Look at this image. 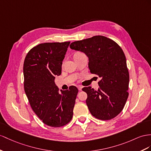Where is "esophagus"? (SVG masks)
I'll use <instances>...</instances> for the list:
<instances>
[{
  "label": "esophagus",
  "mask_w": 151,
  "mask_h": 151,
  "mask_svg": "<svg viewBox=\"0 0 151 151\" xmlns=\"http://www.w3.org/2000/svg\"><path fill=\"white\" fill-rule=\"evenodd\" d=\"M78 90H79V91H82V86H78Z\"/></svg>",
  "instance_id": "obj_1"
}]
</instances>
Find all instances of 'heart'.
<instances>
[{"instance_id":"heart-1","label":"heart","mask_w":151,"mask_h":151,"mask_svg":"<svg viewBox=\"0 0 151 151\" xmlns=\"http://www.w3.org/2000/svg\"><path fill=\"white\" fill-rule=\"evenodd\" d=\"M80 53H81V52H76L75 54H80Z\"/></svg>"}]
</instances>
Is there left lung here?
<instances>
[{
	"label": "left lung",
	"mask_w": 151,
	"mask_h": 151,
	"mask_svg": "<svg viewBox=\"0 0 151 151\" xmlns=\"http://www.w3.org/2000/svg\"><path fill=\"white\" fill-rule=\"evenodd\" d=\"M71 49L88 57L92 74L99 76V88L83 87L86 103L94 117L106 121L115 117L124 107L129 93V75L123 50L112 40L103 36L73 42Z\"/></svg>",
	"instance_id": "1"
}]
</instances>
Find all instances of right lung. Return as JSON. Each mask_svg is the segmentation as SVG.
<instances>
[{
    "mask_svg": "<svg viewBox=\"0 0 151 151\" xmlns=\"http://www.w3.org/2000/svg\"><path fill=\"white\" fill-rule=\"evenodd\" d=\"M70 41L45 42L34 46L24 63V90L30 105L46 125L59 127L71 121L78 90L73 86L59 91L55 76L61 74L62 64Z\"/></svg>",
    "mask_w": 151,
    "mask_h": 151,
    "instance_id": "1",
    "label": "right lung"
}]
</instances>
